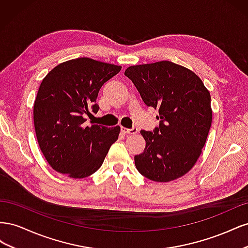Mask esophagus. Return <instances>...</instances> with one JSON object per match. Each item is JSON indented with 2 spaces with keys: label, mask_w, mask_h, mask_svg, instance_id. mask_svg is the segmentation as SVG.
<instances>
[{
  "label": "esophagus",
  "mask_w": 248,
  "mask_h": 248,
  "mask_svg": "<svg viewBox=\"0 0 248 248\" xmlns=\"http://www.w3.org/2000/svg\"><path fill=\"white\" fill-rule=\"evenodd\" d=\"M121 130H122V132H124V133H129V134H136V133H138V128H125V127H121Z\"/></svg>",
  "instance_id": "34e87169"
}]
</instances>
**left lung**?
Returning a JSON list of instances; mask_svg holds the SVG:
<instances>
[{
    "label": "left lung",
    "instance_id": "obj_1",
    "mask_svg": "<svg viewBox=\"0 0 248 248\" xmlns=\"http://www.w3.org/2000/svg\"><path fill=\"white\" fill-rule=\"evenodd\" d=\"M124 74L161 119L153 132L140 130L146 147L134 156L138 170L156 182L184 176L199 159L211 127L208 89L193 71L170 61L130 66Z\"/></svg>",
    "mask_w": 248,
    "mask_h": 248
}]
</instances>
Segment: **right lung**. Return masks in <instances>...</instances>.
I'll return each instance as SVG.
<instances>
[{"label": "right lung", "mask_w": 248, "mask_h": 248, "mask_svg": "<svg viewBox=\"0 0 248 248\" xmlns=\"http://www.w3.org/2000/svg\"><path fill=\"white\" fill-rule=\"evenodd\" d=\"M122 67L90 58L63 62L41 81L34 102L36 137L46 159L55 170L73 179L98 170L120 126H86V115L99 109L97 96L104 82Z\"/></svg>", "instance_id": "right-lung-1"}]
</instances>
